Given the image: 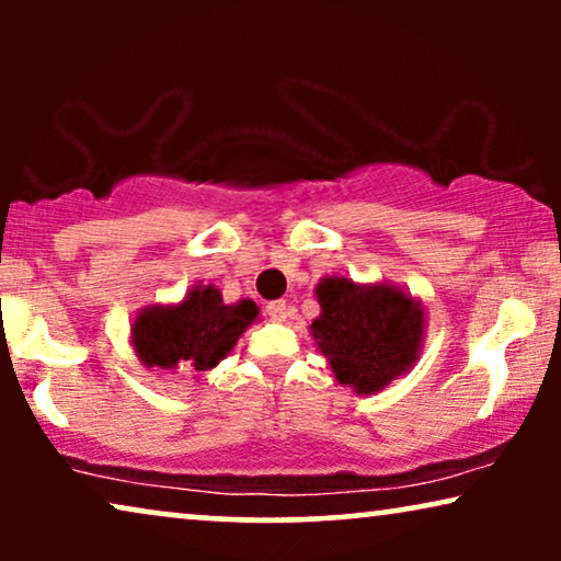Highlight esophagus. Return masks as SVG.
Masks as SVG:
<instances>
[{
  "mask_svg": "<svg viewBox=\"0 0 561 561\" xmlns=\"http://www.w3.org/2000/svg\"><path fill=\"white\" fill-rule=\"evenodd\" d=\"M267 317H271L273 321H286L288 319V306L286 301H271L267 304Z\"/></svg>",
  "mask_w": 561,
  "mask_h": 561,
  "instance_id": "esophagus-1",
  "label": "esophagus"
}]
</instances>
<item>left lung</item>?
Here are the masks:
<instances>
[{"instance_id": "left-lung-1", "label": "left lung", "mask_w": 561, "mask_h": 561, "mask_svg": "<svg viewBox=\"0 0 561 561\" xmlns=\"http://www.w3.org/2000/svg\"><path fill=\"white\" fill-rule=\"evenodd\" d=\"M321 313L309 332L334 380L355 396H375L419 363L426 334L424 301L396 283L327 275L313 288Z\"/></svg>"}]
</instances>
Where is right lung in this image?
Masks as SVG:
<instances>
[{
  "label": "right lung",
  "instance_id": "1",
  "mask_svg": "<svg viewBox=\"0 0 561 561\" xmlns=\"http://www.w3.org/2000/svg\"><path fill=\"white\" fill-rule=\"evenodd\" d=\"M260 309L250 298L225 304L217 286L196 283L175 304L145 306L129 324L137 363L148 370L202 375L217 367L248 329Z\"/></svg>",
  "mask_w": 561,
  "mask_h": 561
}]
</instances>
